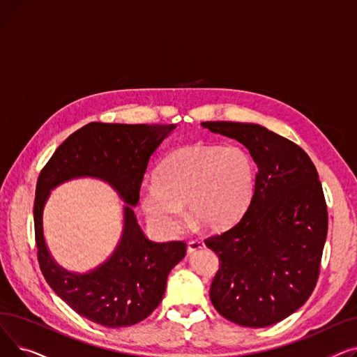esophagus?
<instances>
[{
	"label": "esophagus",
	"instance_id": "1",
	"mask_svg": "<svg viewBox=\"0 0 357 357\" xmlns=\"http://www.w3.org/2000/svg\"><path fill=\"white\" fill-rule=\"evenodd\" d=\"M204 248H205L204 241H201V240H191L188 243V253H195V252H198V250H201Z\"/></svg>",
	"mask_w": 357,
	"mask_h": 357
}]
</instances>
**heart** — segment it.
I'll return each mask as SVG.
<instances>
[{"instance_id":"obj_1","label":"heart","mask_w":357,"mask_h":357,"mask_svg":"<svg viewBox=\"0 0 357 357\" xmlns=\"http://www.w3.org/2000/svg\"><path fill=\"white\" fill-rule=\"evenodd\" d=\"M253 185L255 166L246 150L197 143L175 150L158 165L155 183L140 190V204L166 237L182 229L183 205L191 220L217 230L245 213Z\"/></svg>"}]
</instances>
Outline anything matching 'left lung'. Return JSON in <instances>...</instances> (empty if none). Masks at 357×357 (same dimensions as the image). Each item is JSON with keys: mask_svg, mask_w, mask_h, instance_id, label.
<instances>
[{"mask_svg": "<svg viewBox=\"0 0 357 357\" xmlns=\"http://www.w3.org/2000/svg\"><path fill=\"white\" fill-rule=\"evenodd\" d=\"M204 128L245 146L257 165L248 211L205 238L220 260L214 308L245 327H268L312 294L327 238V205L314 163L294 142L253 123L205 121Z\"/></svg>", "mask_w": 357, "mask_h": 357, "instance_id": "8db88e82", "label": "left lung"}]
</instances>
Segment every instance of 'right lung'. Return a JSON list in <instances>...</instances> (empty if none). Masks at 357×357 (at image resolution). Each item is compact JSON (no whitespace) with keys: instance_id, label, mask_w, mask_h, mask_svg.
<instances>
[{"instance_id":"add662e5","label":"right lung","mask_w":357,"mask_h":357,"mask_svg":"<svg viewBox=\"0 0 357 357\" xmlns=\"http://www.w3.org/2000/svg\"><path fill=\"white\" fill-rule=\"evenodd\" d=\"M175 127L89 123L56 149L37 179L34 233L42 273L58 296L89 321L116 328L144 320L160 304L169 272L185 257L183 241L149 240L133 211L149 159ZM77 177L107 181L125 202L123 231L115 252L85 274L56 264L43 234V210L50 191Z\"/></svg>"}]
</instances>
